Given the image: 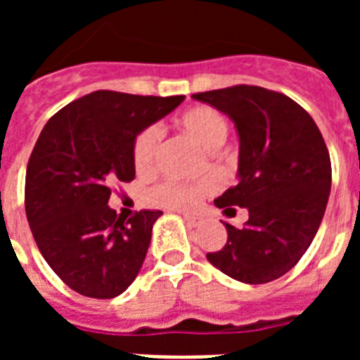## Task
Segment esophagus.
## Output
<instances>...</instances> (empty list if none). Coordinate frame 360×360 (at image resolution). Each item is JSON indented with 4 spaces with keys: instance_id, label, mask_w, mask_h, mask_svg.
Returning <instances> with one entry per match:
<instances>
[{
    "instance_id": "1",
    "label": "esophagus",
    "mask_w": 360,
    "mask_h": 360,
    "mask_svg": "<svg viewBox=\"0 0 360 360\" xmlns=\"http://www.w3.org/2000/svg\"><path fill=\"white\" fill-rule=\"evenodd\" d=\"M184 219H186L187 225H189V227H200V225L203 224V219L200 218V216H189V214H186V216H184Z\"/></svg>"
}]
</instances>
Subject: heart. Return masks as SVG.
Wrapping results in <instances>:
<instances>
[{
  "instance_id": "obj_1",
  "label": "heart",
  "mask_w": 360,
  "mask_h": 360,
  "mask_svg": "<svg viewBox=\"0 0 360 360\" xmlns=\"http://www.w3.org/2000/svg\"><path fill=\"white\" fill-rule=\"evenodd\" d=\"M176 124L189 136H193L205 149H216L224 144L229 135V122L216 108L193 106L176 119ZM162 133L158 126H148L136 133L131 146V158L135 171L146 174L153 169L157 160L158 146ZM214 191V182L211 178H203L198 182L186 184L176 180H164L149 191V198L169 209L178 211H193L198 207L203 196Z\"/></svg>"
}]
</instances>
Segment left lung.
<instances>
[{
  "mask_svg": "<svg viewBox=\"0 0 360 360\" xmlns=\"http://www.w3.org/2000/svg\"><path fill=\"white\" fill-rule=\"evenodd\" d=\"M193 98L231 117L240 135L238 186L214 200L225 214L247 207L243 227L225 224L227 243L207 259L241 283L287 274L316 236L332 187V162L317 124L287 95L236 84Z\"/></svg>",
  "mask_w": 360,
  "mask_h": 360,
  "instance_id": "1",
  "label": "left lung"
}]
</instances>
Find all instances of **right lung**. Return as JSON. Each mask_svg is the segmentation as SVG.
Masks as SVG:
<instances>
[{"label": "right lung", "mask_w": 360, "mask_h": 360, "mask_svg": "<svg viewBox=\"0 0 360 360\" xmlns=\"http://www.w3.org/2000/svg\"><path fill=\"white\" fill-rule=\"evenodd\" d=\"M184 98L98 90L44 124L27 165L25 209L37 249L72 290L111 299L139 274L162 211L144 209L126 219L108 200L113 184L135 178L136 133Z\"/></svg>", "instance_id": "right-lung-1"}]
</instances>
